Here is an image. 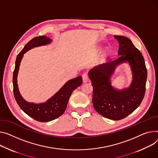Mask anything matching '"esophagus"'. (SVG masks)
I'll use <instances>...</instances> for the list:
<instances>
[{
	"mask_svg": "<svg viewBox=\"0 0 158 158\" xmlns=\"http://www.w3.org/2000/svg\"><path fill=\"white\" fill-rule=\"evenodd\" d=\"M82 81L83 82H86L88 81V76L86 73H85L84 74L82 75Z\"/></svg>",
	"mask_w": 158,
	"mask_h": 158,
	"instance_id": "1",
	"label": "esophagus"
}]
</instances>
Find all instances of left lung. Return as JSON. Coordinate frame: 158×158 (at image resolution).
Listing matches in <instances>:
<instances>
[{"mask_svg": "<svg viewBox=\"0 0 158 158\" xmlns=\"http://www.w3.org/2000/svg\"><path fill=\"white\" fill-rule=\"evenodd\" d=\"M119 42V57L110 62L94 67L88 72L93 86V104L94 109L104 118L112 120L124 119L137 108L145 92L148 71L141 52L128 38L114 35ZM128 62L133 79L128 88L114 89L110 77L119 64Z\"/></svg>", "mask_w": 158, "mask_h": 158, "instance_id": "1", "label": "left lung"}]
</instances>
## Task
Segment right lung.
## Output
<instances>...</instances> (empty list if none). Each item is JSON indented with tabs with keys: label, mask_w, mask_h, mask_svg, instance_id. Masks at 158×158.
I'll use <instances>...</instances> for the list:
<instances>
[{
	"label": "right lung",
	"mask_w": 158,
	"mask_h": 158,
	"mask_svg": "<svg viewBox=\"0 0 158 158\" xmlns=\"http://www.w3.org/2000/svg\"><path fill=\"white\" fill-rule=\"evenodd\" d=\"M51 42V39L45 35L36 37L30 40L18 55L13 72V93L17 103L25 113L39 122L51 121L59 118L64 114L73 91L80 86L82 82L81 76L69 80L56 94L44 103L38 104L29 103L23 98L18 89L17 76L23 55L31 49L47 45Z\"/></svg>",
	"instance_id": "right-lung-1"
}]
</instances>
